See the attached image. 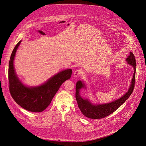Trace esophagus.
I'll list each match as a JSON object with an SVG mask.
<instances>
[{
	"instance_id": "obj_1",
	"label": "esophagus",
	"mask_w": 146,
	"mask_h": 146,
	"mask_svg": "<svg viewBox=\"0 0 146 146\" xmlns=\"http://www.w3.org/2000/svg\"><path fill=\"white\" fill-rule=\"evenodd\" d=\"M82 70H77L74 72V76L75 77H78V76H80L82 74Z\"/></svg>"
}]
</instances>
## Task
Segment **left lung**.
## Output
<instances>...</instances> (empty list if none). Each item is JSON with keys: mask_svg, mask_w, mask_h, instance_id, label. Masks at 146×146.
<instances>
[{"mask_svg": "<svg viewBox=\"0 0 146 146\" xmlns=\"http://www.w3.org/2000/svg\"><path fill=\"white\" fill-rule=\"evenodd\" d=\"M126 61L131 65L134 68V73L132 78L131 84L129 90L125 95L119 99L107 104L94 105L87 99H83L79 95L80 89L85 88V85L81 81H78L76 86V98L79 108L85 117L90 119H98L105 118L115 111L118 108L124 103L125 101L131 95L134 89L136 74V59L132 52H130V55L126 58Z\"/></svg>", "mask_w": 146, "mask_h": 146, "instance_id": "8db88e82", "label": "left lung"}]
</instances>
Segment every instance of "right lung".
Here are the masks:
<instances>
[{"label":"right lung","instance_id":"add662e5","mask_svg":"<svg viewBox=\"0 0 146 146\" xmlns=\"http://www.w3.org/2000/svg\"><path fill=\"white\" fill-rule=\"evenodd\" d=\"M21 42V40L19 42L14 48L9 63V91L14 101L24 109L32 112H42L50 104L62 84L70 79L72 70H63L39 86H25L18 79L14 67V57Z\"/></svg>","mask_w":146,"mask_h":146}]
</instances>
